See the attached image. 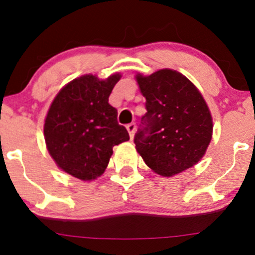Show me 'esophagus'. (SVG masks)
Masks as SVG:
<instances>
[{
	"mask_svg": "<svg viewBox=\"0 0 255 255\" xmlns=\"http://www.w3.org/2000/svg\"><path fill=\"white\" fill-rule=\"evenodd\" d=\"M135 128H136L135 124H129V125H127V130H128V133H129V137H130V139H133L134 133H135Z\"/></svg>",
	"mask_w": 255,
	"mask_h": 255,
	"instance_id": "esophagus-1",
	"label": "esophagus"
}]
</instances>
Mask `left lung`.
Segmentation results:
<instances>
[{
  "instance_id": "obj_1",
  "label": "left lung",
  "mask_w": 255,
  "mask_h": 255,
  "mask_svg": "<svg viewBox=\"0 0 255 255\" xmlns=\"http://www.w3.org/2000/svg\"><path fill=\"white\" fill-rule=\"evenodd\" d=\"M135 78L147 110L134 136L137 153L162 176L192 168L212 139V116L204 97L191 80L172 69Z\"/></svg>"
}]
</instances>
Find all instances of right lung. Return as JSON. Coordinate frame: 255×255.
Returning a JSON list of instances; mask_svg holds the SVG:
<instances>
[{"mask_svg": "<svg viewBox=\"0 0 255 255\" xmlns=\"http://www.w3.org/2000/svg\"><path fill=\"white\" fill-rule=\"evenodd\" d=\"M121 74L101 80L86 74L63 87L49 108L44 124L46 148L57 166L83 181L101 176L113 147L129 140L118 122L109 96Z\"/></svg>", "mask_w": 255, "mask_h": 255, "instance_id": "obj_1", "label": "right lung"}]
</instances>
